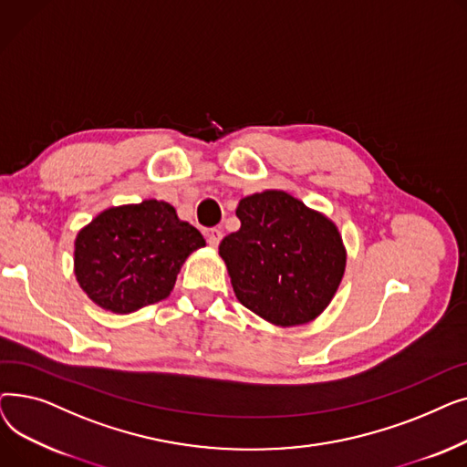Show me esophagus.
<instances>
[{"mask_svg": "<svg viewBox=\"0 0 467 467\" xmlns=\"http://www.w3.org/2000/svg\"><path fill=\"white\" fill-rule=\"evenodd\" d=\"M206 238H208V244H210L212 248H217L221 238H223V231H221V229H210L206 233Z\"/></svg>", "mask_w": 467, "mask_h": 467, "instance_id": "obj_1", "label": "esophagus"}]
</instances>
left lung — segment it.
I'll use <instances>...</instances> for the list:
<instances>
[{
    "label": "left lung",
    "mask_w": 467,
    "mask_h": 467,
    "mask_svg": "<svg viewBox=\"0 0 467 467\" xmlns=\"http://www.w3.org/2000/svg\"><path fill=\"white\" fill-rule=\"evenodd\" d=\"M236 217L240 229L219 244L236 299L280 327L316 320L345 276L338 227L278 189L244 196Z\"/></svg>",
    "instance_id": "obj_1"
}]
</instances>
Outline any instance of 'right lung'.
Wrapping results in <instances>:
<instances>
[{
  "instance_id": "obj_1",
  "label": "right lung",
  "mask_w": 467,
  "mask_h": 467,
  "mask_svg": "<svg viewBox=\"0 0 467 467\" xmlns=\"http://www.w3.org/2000/svg\"><path fill=\"white\" fill-rule=\"evenodd\" d=\"M206 246L176 208L147 199L111 206L73 242V275L102 310L130 314L170 296L185 259Z\"/></svg>"
}]
</instances>
